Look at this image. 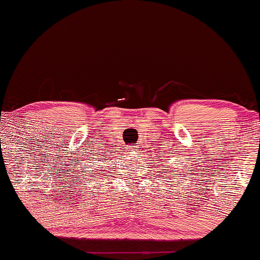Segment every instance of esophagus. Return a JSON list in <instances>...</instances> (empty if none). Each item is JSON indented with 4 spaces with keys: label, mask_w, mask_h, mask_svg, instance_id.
<instances>
[{
    "label": "esophagus",
    "mask_w": 260,
    "mask_h": 260,
    "mask_svg": "<svg viewBox=\"0 0 260 260\" xmlns=\"http://www.w3.org/2000/svg\"><path fill=\"white\" fill-rule=\"evenodd\" d=\"M129 150H130V153H133V154H134V151L136 150V149H135V146H130V148H129Z\"/></svg>",
    "instance_id": "esophagus-1"
}]
</instances>
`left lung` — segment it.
Wrapping results in <instances>:
<instances>
[{"label": "left lung", "mask_w": 260, "mask_h": 260, "mask_svg": "<svg viewBox=\"0 0 260 260\" xmlns=\"http://www.w3.org/2000/svg\"><path fill=\"white\" fill-rule=\"evenodd\" d=\"M160 173H161V174H164V173H169V171H168V169H164V171H163V172H160Z\"/></svg>", "instance_id": "1"}]
</instances>
